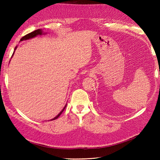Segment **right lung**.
<instances>
[{
	"label": "right lung",
	"instance_id": "1",
	"mask_svg": "<svg viewBox=\"0 0 160 160\" xmlns=\"http://www.w3.org/2000/svg\"><path fill=\"white\" fill-rule=\"evenodd\" d=\"M43 32L42 31L41 29H36V30H35V31H33V32H31V33H28V34H27V35H25V36H23L22 38L20 39V41H22V40H28V39H30V38H34V37H36V36H38V35H42V34H43ZM16 49V48H15V49H14V52H15V50ZM13 53H14V52L13 53ZM13 55H12V56H13ZM66 107H67V104L65 105V107H64V108H63V109L61 111L60 113H59V114L57 115L56 117H55L54 118H53V119H52V120H56V119H57L58 118L60 115H61V113H62L63 112V111L64 110V108H66Z\"/></svg>",
	"mask_w": 160,
	"mask_h": 160
}]
</instances>
